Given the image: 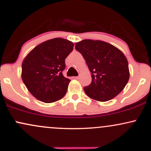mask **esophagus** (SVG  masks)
Wrapping results in <instances>:
<instances>
[{"label":"esophagus","instance_id":"1","mask_svg":"<svg viewBox=\"0 0 151 151\" xmlns=\"http://www.w3.org/2000/svg\"><path fill=\"white\" fill-rule=\"evenodd\" d=\"M73 78H74V79H79V76H77V77H74Z\"/></svg>","mask_w":151,"mask_h":151}]
</instances>
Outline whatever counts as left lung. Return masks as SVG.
<instances>
[{"label": "left lung", "mask_w": 151, "mask_h": 151, "mask_svg": "<svg viewBox=\"0 0 151 151\" xmlns=\"http://www.w3.org/2000/svg\"><path fill=\"white\" fill-rule=\"evenodd\" d=\"M75 49L82 55L89 71L91 83L84 88L88 96L107 101L124 89L129 79V63L124 53L108 42L84 40Z\"/></svg>", "instance_id": "8db88e82"}]
</instances>
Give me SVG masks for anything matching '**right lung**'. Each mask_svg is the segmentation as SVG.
<instances>
[{"label": "right lung", "mask_w": 151, "mask_h": 151, "mask_svg": "<svg viewBox=\"0 0 151 151\" xmlns=\"http://www.w3.org/2000/svg\"><path fill=\"white\" fill-rule=\"evenodd\" d=\"M73 42L54 38L36 46L22 64V79L32 96L45 103L61 99L70 79L65 77V59L73 50Z\"/></svg>", "instance_id": "right-lung-1"}]
</instances>
